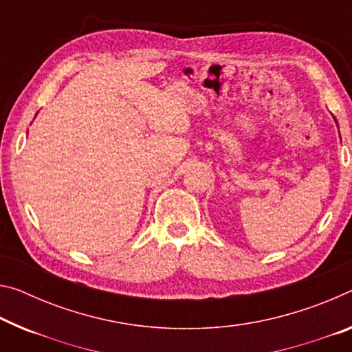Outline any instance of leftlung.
I'll return each mask as SVG.
<instances>
[{"mask_svg": "<svg viewBox=\"0 0 352 352\" xmlns=\"http://www.w3.org/2000/svg\"><path fill=\"white\" fill-rule=\"evenodd\" d=\"M333 119H336V117H333ZM337 122V120H336ZM337 126H338V124H337Z\"/></svg>", "mask_w": 352, "mask_h": 352, "instance_id": "left-lung-1", "label": "left lung"}]
</instances>
